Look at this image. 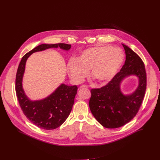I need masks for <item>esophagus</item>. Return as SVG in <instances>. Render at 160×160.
<instances>
[{"label":"esophagus","instance_id":"esophagus-1","mask_svg":"<svg viewBox=\"0 0 160 160\" xmlns=\"http://www.w3.org/2000/svg\"><path fill=\"white\" fill-rule=\"evenodd\" d=\"M88 88V87H87V85H81V86L80 87V88Z\"/></svg>","mask_w":160,"mask_h":160}]
</instances>
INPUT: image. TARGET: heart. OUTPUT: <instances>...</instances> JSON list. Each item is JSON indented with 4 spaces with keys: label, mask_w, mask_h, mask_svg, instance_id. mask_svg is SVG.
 <instances>
[{
    "label": "heart",
    "mask_w": 160,
    "mask_h": 160,
    "mask_svg": "<svg viewBox=\"0 0 160 160\" xmlns=\"http://www.w3.org/2000/svg\"><path fill=\"white\" fill-rule=\"evenodd\" d=\"M123 61L124 54L120 48L99 45L84 50L77 59H70L67 70L76 83L82 82L90 70V76L98 83L104 84L115 76Z\"/></svg>",
    "instance_id": "heart-1"
}]
</instances>
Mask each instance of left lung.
I'll return each instance as SVG.
<instances>
[{
  "label": "left lung",
  "instance_id": "left-lung-1",
  "mask_svg": "<svg viewBox=\"0 0 160 160\" xmlns=\"http://www.w3.org/2000/svg\"><path fill=\"white\" fill-rule=\"evenodd\" d=\"M122 45L126 60L120 72L105 86L90 90V109L97 121L108 128H119L134 118L146 89V73L142 60L130 48ZM131 75L138 77L139 85L133 93L125 95L121 92L120 85L125 78Z\"/></svg>",
  "mask_w": 160,
  "mask_h": 160
}]
</instances>
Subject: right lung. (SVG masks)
<instances>
[{"mask_svg":"<svg viewBox=\"0 0 160 160\" xmlns=\"http://www.w3.org/2000/svg\"><path fill=\"white\" fill-rule=\"evenodd\" d=\"M58 48L68 51L71 45L56 43L38 45L22 58L16 76V92L22 112L32 123L45 130L55 129L65 122L72 109L78 87L77 85L69 86L62 83L48 97L41 100L31 101L22 88V81L27 60L32 54Z\"/></svg>","mask_w":160,"mask_h":160,"instance_id":"obj_1","label":"right lung"}]
</instances>
